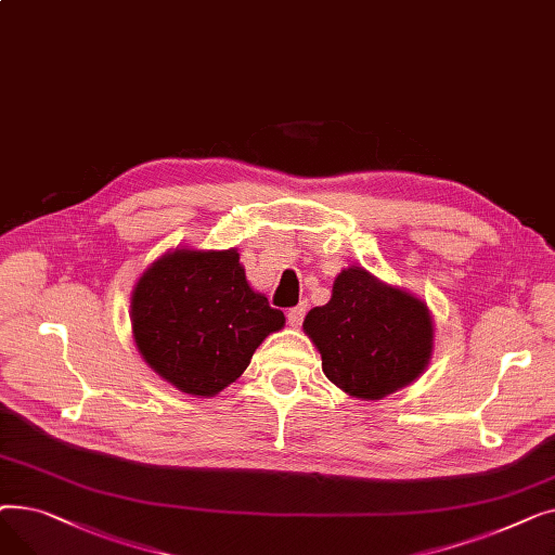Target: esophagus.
<instances>
[{
	"instance_id": "1",
	"label": "esophagus",
	"mask_w": 555,
	"mask_h": 555,
	"mask_svg": "<svg viewBox=\"0 0 555 555\" xmlns=\"http://www.w3.org/2000/svg\"><path fill=\"white\" fill-rule=\"evenodd\" d=\"M306 310H308V306H306V304H299V306H295V308H289V310H287V324H289V326H295V328H299V326L304 324Z\"/></svg>"
}]
</instances>
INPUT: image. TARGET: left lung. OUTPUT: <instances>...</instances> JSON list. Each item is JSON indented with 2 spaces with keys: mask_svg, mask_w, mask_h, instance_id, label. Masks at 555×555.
<instances>
[{
  "mask_svg": "<svg viewBox=\"0 0 555 555\" xmlns=\"http://www.w3.org/2000/svg\"><path fill=\"white\" fill-rule=\"evenodd\" d=\"M304 331L328 380L362 400L412 385L434 348L425 301L356 266L337 274L331 301L306 314Z\"/></svg>",
  "mask_w": 555,
  "mask_h": 555,
  "instance_id": "1",
  "label": "left lung"
}]
</instances>
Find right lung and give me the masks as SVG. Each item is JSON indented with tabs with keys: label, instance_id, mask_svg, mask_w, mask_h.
<instances>
[{
	"label": "right lung",
	"instance_id": "1",
	"mask_svg": "<svg viewBox=\"0 0 555 555\" xmlns=\"http://www.w3.org/2000/svg\"><path fill=\"white\" fill-rule=\"evenodd\" d=\"M141 358L166 383L211 398L229 387L270 333L281 310L254 293L236 249L178 247L145 270L130 299Z\"/></svg>",
	"mask_w": 555,
	"mask_h": 555
}]
</instances>
